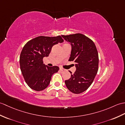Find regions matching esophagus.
Masks as SVG:
<instances>
[{"label":"esophagus","instance_id":"34e87169","mask_svg":"<svg viewBox=\"0 0 125 125\" xmlns=\"http://www.w3.org/2000/svg\"><path fill=\"white\" fill-rule=\"evenodd\" d=\"M60 70L61 71H65V70L64 69H63V68H60Z\"/></svg>","mask_w":125,"mask_h":125}]
</instances>
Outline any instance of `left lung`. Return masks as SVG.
<instances>
[{"label": "left lung", "instance_id": "obj_1", "mask_svg": "<svg viewBox=\"0 0 125 125\" xmlns=\"http://www.w3.org/2000/svg\"><path fill=\"white\" fill-rule=\"evenodd\" d=\"M71 46L70 61H74L76 70L65 81L66 87L74 94L87 89L93 82L98 71V55L94 42L81 33L62 35Z\"/></svg>", "mask_w": 125, "mask_h": 125}]
</instances>
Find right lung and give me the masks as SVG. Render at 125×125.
Segmentation results:
<instances>
[{"label":"right lung","instance_id":"obj_1","mask_svg":"<svg viewBox=\"0 0 125 125\" xmlns=\"http://www.w3.org/2000/svg\"><path fill=\"white\" fill-rule=\"evenodd\" d=\"M63 39L57 37L39 36L29 41L23 47L20 56V69L27 85L33 90L41 91L47 87L52 75L59 70L43 64V58L48 56L52 48Z\"/></svg>","mask_w":125,"mask_h":125}]
</instances>
